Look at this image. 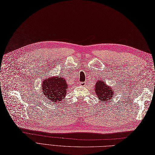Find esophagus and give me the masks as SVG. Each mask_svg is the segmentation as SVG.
I'll return each instance as SVG.
<instances>
[{
	"instance_id": "1",
	"label": "esophagus",
	"mask_w": 155,
	"mask_h": 155,
	"mask_svg": "<svg viewBox=\"0 0 155 155\" xmlns=\"http://www.w3.org/2000/svg\"><path fill=\"white\" fill-rule=\"evenodd\" d=\"M79 85H82V86L85 85H86V83H85V82H80V83H79Z\"/></svg>"
}]
</instances>
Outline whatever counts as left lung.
<instances>
[{"mask_svg": "<svg viewBox=\"0 0 155 155\" xmlns=\"http://www.w3.org/2000/svg\"><path fill=\"white\" fill-rule=\"evenodd\" d=\"M95 91L101 103L110 100L111 98L113 97L114 92L113 88L107 86L103 80L97 81L95 85Z\"/></svg>", "mask_w": 155, "mask_h": 155, "instance_id": "8db88e82", "label": "left lung"}]
</instances>
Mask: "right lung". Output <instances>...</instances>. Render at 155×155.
I'll list each match as a JSON object with an SVG mask.
<instances>
[{
	"label": "right lung",
	"mask_w": 155,
	"mask_h": 155,
	"mask_svg": "<svg viewBox=\"0 0 155 155\" xmlns=\"http://www.w3.org/2000/svg\"><path fill=\"white\" fill-rule=\"evenodd\" d=\"M43 82L41 88L46 99L58 104L66 96L68 85L63 78H50Z\"/></svg>",
	"instance_id": "add662e5"
}]
</instances>
